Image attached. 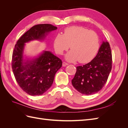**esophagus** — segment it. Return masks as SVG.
<instances>
[{
    "label": "esophagus",
    "instance_id": "34e87169",
    "mask_svg": "<svg viewBox=\"0 0 128 128\" xmlns=\"http://www.w3.org/2000/svg\"><path fill=\"white\" fill-rule=\"evenodd\" d=\"M67 65H68V64H67V63H66V62H63L62 66H63L64 67L66 66H67Z\"/></svg>",
    "mask_w": 128,
    "mask_h": 128
}]
</instances>
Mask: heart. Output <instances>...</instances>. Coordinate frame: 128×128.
Masks as SVG:
<instances>
[{
    "label": "heart",
    "instance_id": "heart-1",
    "mask_svg": "<svg viewBox=\"0 0 128 128\" xmlns=\"http://www.w3.org/2000/svg\"><path fill=\"white\" fill-rule=\"evenodd\" d=\"M54 46L56 52L60 55L70 48L71 50L66 56L68 61L78 60L80 63H87L94 59L98 51L99 38L94 31L72 26L65 29L63 34H57Z\"/></svg>",
    "mask_w": 128,
    "mask_h": 128
}]
</instances>
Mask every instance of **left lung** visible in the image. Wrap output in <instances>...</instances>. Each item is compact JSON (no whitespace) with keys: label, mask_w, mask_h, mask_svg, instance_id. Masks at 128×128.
Wrapping results in <instances>:
<instances>
[{"label":"left lung","mask_w":128,"mask_h":128,"mask_svg":"<svg viewBox=\"0 0 128 128\" xmlns=\"http://www.w3.org/2000/svg\"><path fill=\"white\" fill-rule=\"evenodd\" d=\"M112 66L110 44L103 42L94 59L87 64L76 67L75 76L72 80L73 86L84 94H96L102 90L107 82Z\"/></svg>","instance_id":"left-lung-1"}]
</instances>
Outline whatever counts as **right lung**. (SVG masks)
<instances>
[{"label": "right lung", "mask_w": 128, "mask_h": 128, "mask_svg": "<svg viewBox=\"0 0 128 128\" xmlns=\"http://www.w3.org/2000/svg\"><path fill=\"white\" fill-rule=\"evenodd\" d=\"M56 29V26L50 24L35 25L23 34L15 45L12 68L18 86L29 95H42L47 91L52 85L62 62L47 51L34 59L24 60L25 43L34 40H43L48 33Z\"/></svg>", "instance_id": "add662e5"}]
</instances>
